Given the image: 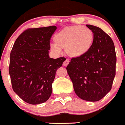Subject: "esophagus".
<instances>
[{
  "instance_id": "34e87169",
  "label": "esophagus",
  "mask_w": 125,
  "mask_h": 125,
  "mask_svg": "<svg viewBox=\"0 0 125 125\" xmlns=\"http://www.w3.org/2000/svg\"><path fill=\"white\" fill-rule=\"evenodd\" d=\"M69 63V60L67 59L65 61H64V62H63V65L64 66V67H67Z\"/></svg>"
}]
</instances>
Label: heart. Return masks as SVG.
<instances>
[{
    "instance_id": "1",
    "label": "heart",
    "mask_w": 125,
    "mask_h": 125,
    "mask_svg": "<svg viewBox=\"0 0 125 125\" xmlns=\"http://www.w3.org/2000/svg\"><path fill=\"white\" fill-rule=\"evenodd\" d=\"M54 43L51 45V50L60 53V49H65V52L71 58L85 55L94 42V34L91 29L82 26L67 27L55 34Z\"/></svg>"
}]
</instances>
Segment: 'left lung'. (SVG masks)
I'll return each mask as SVG.
<instances>
[{
	"instance_id": "obj_1",
	"label": "left lung",
	"mask_w": 125,
	"mask_h": 125,
	"mask_svg": "<svg viewBox=\"0 0 125 125\" xmlns=\"http://www.w3.org/2000/svg\"><path fill=\"white\" fill-rule=\"evenodd\" d=\"M94 34L91 50L82 57L73 58L67 71L75 93L81 99L98 101L112 88L115 75L116 55L112 38L96 26L87 25Z\"/></svg>"
}]
</instances>
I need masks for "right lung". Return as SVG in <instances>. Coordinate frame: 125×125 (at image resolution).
<instances>
[{
    "label": "right lung",
    "instance_id": "1",
    "mask_svg": "<svg viewBox=\"0 0 125 125\" xmlns=\"http://www.w3.org/2000/svg\"><path fill=\"white\" fill-rule=\"evenodd\" d=\"M56 26L28 29L15 41L10 54V73L14 92L26 103H44L52 93L56 72L65 60L49 56Z\"/></svg>",
    "mask_w": 125,
    "mask_h": 125
}]
</instances>
